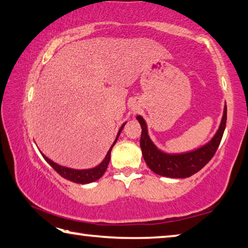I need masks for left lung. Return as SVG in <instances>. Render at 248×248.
Returning a JSON list of instances; mask_svg holds the SVG:
<instances>
[{
    "label": "left lung",
    "mask_w": 248,
    "mask_h": 248,
    "mask_svg": "<svg viewBox=\"0 0 248 248\" xmlns=\"http://www.w3.org/2000/svg\"><path fill=\"white\" fill-rule=\"evenodd\" d=\"M227 109L226 106L224 108V115L222 123L219 125L217 132L213 137L209 143L203 145L198 150L183 153V155H167L161 152L155 148L148 136L147 124L142 117L138 116L137 119L141 124V138L140 147L142 150V155L148 164V167L155 172V173L167 176V178H188L199 172L201 169L206 166V163L213 158L216 150H217L219 143H221L224 130L226 125Z\"/></svg>",
    "instance_id": "obj_1"
}]
</instances>
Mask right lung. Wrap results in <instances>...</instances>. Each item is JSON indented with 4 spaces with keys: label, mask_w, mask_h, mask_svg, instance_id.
<instances>
[{
    "label": "right lung",
    "mask_w": 248,
    "mask_h": 248,
    "mask_svg": "<svg viewBox=\"0 0 248 248\" xmlns=\"http://www.w3.org/2000/svg\"><path fill=\"white\" fill-rule=\"evenodd\" d=\"M124 124L121 125L119 132H118V136L115 140V142L111 145V148L109 149V151L107 153V155H106V158L104 159L103 162H101L99 166H97L96 168H93V169H88V170H74V169H69V168H65V167H62L60 164L53 162L52 160H49L47 156H45L42 153V155L44 156V159L48 162V164L50 167H52L55 171L57 172L58 174L62 175V178L66 179V180H69L72 181V182L75 183H80V184H87L90 182H93V181H96L98 179H100L103 174L105 173V171L107 170V167L109 164V161H110V153H111V149L113 145L116 144L117 142V139L118 137H119L121 130L124 129Z\"/></svg>",
    "instance_id": "1"
}]
</instances>
